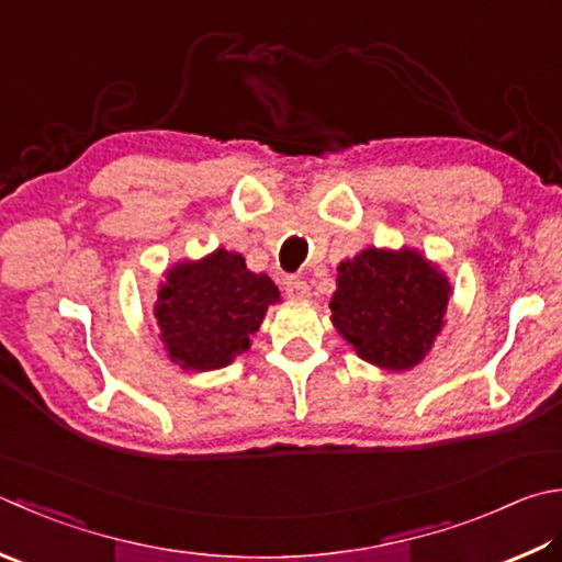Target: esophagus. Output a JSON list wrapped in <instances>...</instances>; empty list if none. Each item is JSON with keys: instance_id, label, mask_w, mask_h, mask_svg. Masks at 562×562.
<instances>
[{"instance_id": "obj_1", "label": "esophagus", "mask_w": 562, "mask_h": 562, "mask_svg": "<svg viewBox=\"0 0 562 562\" xmlns=\"http://www.w3.org/2000/svg\"><path fill=\"white\" fill-rule=\"evenodd\" d=\"M285 295H289V299H293V301H305L311 295V285L305 283L303 279H295V277H291V279H285Z\"/></svg>"}]
</instances>
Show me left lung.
<instances>
[{"mask_svg": "<svg viewBox=\"0 0 562 562\" xmlns=\"http://www.w3.org/2000/svg\"><path fill=\"white\" fill-rule=\"evenodd\" d=\"M450 281L416 249L359 251L337 267L333 325L369 364L413 369L446 325Z\"/></svg>", "mask_w": 562, "mask_h": 562, "instance_id": "obj_1", "label": "left lung"}]
</instances>
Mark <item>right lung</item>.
Listing matches in <instances>:
<instances>
[{
	"instance_id": "add662e5",
	"label": "right lung",
	"mask_w": 562,
	"mask_h": 562,
	"mask_svg": "<svg viewBox=\"0 0 562 562\" xmlns=\"http://www.w3.org/2000/svg\"><path fill=\"white\" fill-rule=\"evenodd\" d=\"M279 301L267 273L249 271L237 251L215 249L166 271L154 315L168 359L188 372H210L247 352L249 335Z\"/></svg>"
}]
</instances>
